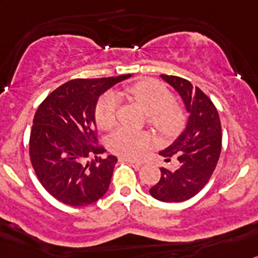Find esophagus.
Instances as JSON below:
<instances>
[{
  "mask_svg": "<svg viewBox=\"0 0 258 258\" xmlns=\"http://www.w3.org/2000/svg\"><path fill=\"white\" fill-rule=\"evenodd\" d=\"M123 161H126L127 163L131 164L134 168H140L143 166V162L141 161H134V159H130V158H123Z\"/></svg>",
  "mask_w": 258,
  "mask_h": 258,
  "instance_id": "obj_1",
  "label": "esophagus"
}]
</instances>
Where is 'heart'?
<instances>
[{
	"mask_svg": "<svg viewBox=\"0 0 258 258\" xmlns=\"http://www.w3.org/2000/svg\"><path fill=\"white\" fill-rule=\"evenodd\" d=\"M127 94L138 101L146 112V120L163 136H172L185 124L186 114L181 104L172 100V94L159 81L143 80L130 86ZM119 96L108 91L99 99L95 108V119L99 127L108 130L114 126ZM152 144V136L146 131L120 127L108 138V146L115 154L124 158H138Z\"/></svg>",
	"mask_w": 258,
	"mask_h": 258,
	"instance_id": "1",
	"label": "heart"
}]
</instances>
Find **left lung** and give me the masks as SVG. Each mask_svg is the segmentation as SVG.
<instances>
[{
	"mask_svg": "<svg viewBox=\"0 0 258 258\" xmlns=\"http://www.w3.org/2000/svg\"><path fill=\"white\" fill-rule=\"evenodd\" d=\"M172 86L189 112L185 131L159 154L171 161L176 155L180 166L175 171L161 168V180L149 190L161 202H184L198 194L212 176L221 153V122L212 100L198 87L177 76H161Z\"/></svg>",
	"mask_w": 258,
	"mask_h": 258,
	"instance_id": "left-lung-1",
	"label": "left lung"
}]
</instances>
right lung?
Listing matches in <instances>:
<instances>
[{
	"label": "right lung",
	"mask_w": 258,
	"mask_h": 258,
	"mask_svg": "<svg viewBox=\"0 0 258 258\" xmlns=\"http://www.w3.org/2000/svg\"><path fill=\"white\" fill-rule=\"evenodd\" d=\"M130 74L72 80L51 92L34 114L29 157L41 185L73 207L100 199L112 180L117 157L101 158L95 126L97 99ZM89 157H94L90 162Z\"/></svg>",
	"instance_id": "add662e5"
}]
</instances>
